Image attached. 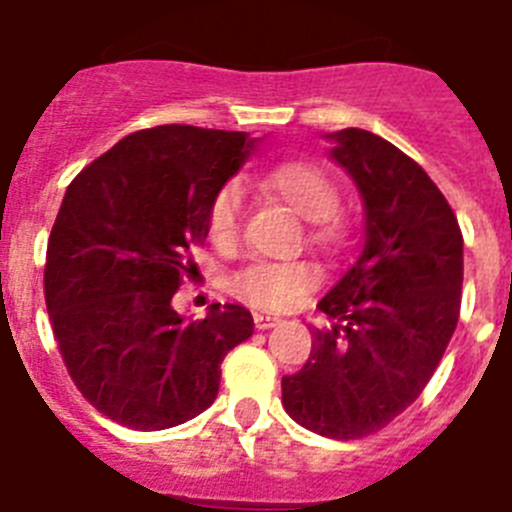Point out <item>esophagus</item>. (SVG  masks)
Masks as SVG:
<instances>
[{
  "instance_id": "esophagus-1",
  "label": "esophagus",
  "mask_w": 512,
  "mask_h": 512,
  "mask_svg": "<svg viewBox=\"0 0 512 512\" xmlns=\"http://www.w3.org/2000/svg\"><path fill=\"white\" fill-rule=\"evenodd\" d=\"M253 323H256V328L259 330H266V328H274V325L279 323V318H274V315H264V312H253Z\"/></svg>"
}]
</instances>
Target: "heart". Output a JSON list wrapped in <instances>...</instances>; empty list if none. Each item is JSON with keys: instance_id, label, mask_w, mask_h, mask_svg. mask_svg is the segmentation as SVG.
Here are the masks:
<instances>
[{"instance_id": "1", "label": "heart", "mask_w": 512, "mask_h": 512, "mask_svg": "<svg viewBox=\"0 0 512 512\" xmlns=\"http://www.w3.org/2000/svg\"><path fill=\"white\" fill-rule=\"evenodd\" d=\"M261 187L302 220H310V241L315 246H336L338 228L330 215L338 205V192L318 166L307 161H282L261 176ZM241 210V189L235 184L215 194L207 215V233L215 246L228 248L238 241ZM318 277V266L310 261H253L235 274L233 287L251 305L282 310L310 292Z\"/></svg>"}]
</instances>
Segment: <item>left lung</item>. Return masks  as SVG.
<instances>
[{
    "mask_svg": "<svg viewBox=\"0 0 512 512\" xmlns=\"http://www.w3.org/2000/svg\"><path fill=\"white\" fill-rule=\"evenodd\" d=\"M328 138L364 200V243L318 302L330 325L282 377V405L307 431L351 441L392 423L436 372L459 323L464 238L441 189L390 140Z\"/></svg>",
    "mask_w": 512,
    "mask_h": 512,
    "instance_id": "obj_1",
    "label": "left lung"
}]
</instances>
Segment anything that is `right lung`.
Returning a JSON list of instances; mask_svg holds the SVG:
<instances>
[{
    "label": "right lung",
    "instance_id": "obj_1",
    "mask_svg": "<svg viewBox=\"0 0 512 512\" xmlns=\"http://www.w3.org/2000/svg\"><path fill=\"white\" fill-rule=\"evenodd\" d=\"M256 138L158 125L115 143L63 194L45 256V305L61 359L102 415L133 431L187 423L215 402L220 364L251 338L241 305L184 320L176 289L194 274L215 194Z\"/></svg>",
    "mask_w": 512,
    "mask_h": 512
}]
</instances>
